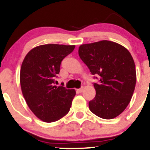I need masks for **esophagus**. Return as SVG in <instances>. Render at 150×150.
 <instances>
[{
  "instance_id": "1",
  "label": "esophagus",
  "mask_w": 150,
  "mask_h": 150,
  "mask_svg": "<svg viewBox=\"0 0 150 150\" xmlns=\"http://www.w3.org/2000/svg\"><path fill=\"white\" fill-rule=\"evenodd\" d=\"M77 92H82L83 91V87H81V88H79V89H77Z\"/></svg>"
}]
</instances>
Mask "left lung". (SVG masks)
Masks as SVG:
<instances>
[{"instance_id":"1","label":"left lung","mask_w":150,"mask_h":150,"mask_svg":"<svg viewBox=\"0 0 150 150\" xmlns=\"http://www.w3.org/2000/svg\"><path fill=\"white\" fill-rule=\"evenodd\" d=\"M79 54L99 79L98 83H94L96 95L89 102L90 111L103 119L116 117L128 106L136 86L132 55L123 46L108 40L82 44Z\"/></svg>"}]
</instances>
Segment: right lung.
<instances>
[{"label":"right lung","mask_w":150,"mask_h":150,"mask_svg":"<svg viewBox=\"0 0 150 150\" xmlns=\"http://www.w3.org/2000/svg\"><path fill=\"white\" fill-rule=\"evenodd\" d=\"M74 48V45L54 44L38 46L28 53L22 62V94L31 111L45 122L59 120L71 108L75 90L54 84L61 62Z\"/></svg>","instance_id":"obj_1"}]
</instances>
